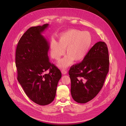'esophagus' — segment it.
<instances>
[{
  "label": "esophagus",
  "mask_w": 126,
  "mask_h": 126,
  "mask_svg": "<svg viewBox=\"0 0 126 126\" xmlns=\"http://www.w3.org/2000/svg\"><path fill=\"white\" fill-rule=\"evenodd\" d=\"M61 72H62V74L63 75H65V74H67V70H66L62 69V70H61Z\"/></svg>",
  "instance_id": "esophagus-1"
}]
</instances>
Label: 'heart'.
<instances>
[{
	"label": "heart",
	"instance_id": "obj_1",
	"mask_svg": "<svg viewBox=\"0 0 126 126\" xmlns=\"http://www.w3.org/2000/svg\"><path fill=\"white\" fill-rule=\"evenodd\" d=\"M92 43V38L88 32L71 29L65 31L59 36L58 42L52 40L50 44L51 58L58 60L64 54L67 55L58 64L61 68H66L72 63L80 61L88 54Z\"/></svg>",
	"mask_w": 126,
	"mask_h": 126
}]
</instances>
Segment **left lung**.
I'll return each instance as SVG.
<instances>
[{"mask_svg": "<svg viewBox=\"0 0 126 126\" xmlns=\"http://www.w3.org/2000/svg\"><path fill=\"white\" fill-rule=\"evenodd\" d=\"M109 59L106 44L100 41L92 46L81 63L70 67V92L76 102L87 103L100 92L109 71Z\"/></svg>", "mask_w": 126, "mask_h": 126, "instance_id": "8db88e82", "label": "left lung"}]
</instances>
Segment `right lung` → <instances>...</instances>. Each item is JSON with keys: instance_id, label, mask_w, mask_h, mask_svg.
<instances>
[{"instance_id": "obj_1", "label": "right lung", "mask_w": 126, "mask_h": 126, "mask_svg": "<svg viewBox=\"0 0 126 126\" xmlns=\"http://www.w3.org/2000/svg\"><path fill=\"white\" fill-rule=\"evenodd\" d=\"M48 25L29 29L20 39L16 50L17 80L31 100L42 106L54 101L62 77L60 70L49 61V44L42 35Z\"/></svg>"}]
</instances>
